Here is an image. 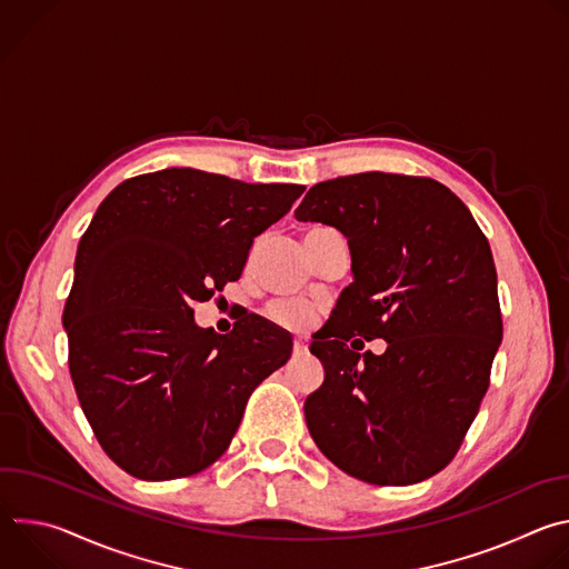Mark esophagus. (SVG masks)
<instances>
[{"instance_id": "obj_1", "label": "esophagus", "mask_w": 569, "mask_h": 569, "mask_svg": "<svg viewBox=\"0 0 569 569\" xmlns=\"http://www.w3.org/2000/svg\"><path fill=\"white\" fill-rule=\"evenodd\" d=\"M292 349H295V353H297V356H301V353H306V351H308V342H306L303 338H295Z\"/></svg>"}]
</instances>
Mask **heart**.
I'll list each match as a JSON object with an SVG mask.
<instances>
[{
    "instance_id": "heart-1",
    "label": "heart",
    "mask_w": 569,
    "mask_h": 569,
    "mask_svg": "<svg viewBox=\"0 0 569 569\" xmlns=\"http://www.w3.org/2000/svg\"><path fill=\"white\" fill-rule=\"evenodd\" d=\"M336 231L333 227L327 224H312L306 229L303 240L312 238V236H321V233H329ZM266 315L277 323L281 329H290V331H306L308 327H312L315 319H317V310L308 303L301 301H290V299H277L268 306Z\"/></svg>"
}]
</instances>
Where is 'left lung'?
<instances>
[{
  "label": "left lung",
  "instance_id": "left-lung-1",
  "mask_svg": "<svg viewBox=\"0 0 569 569\" xmlns=\"http://www.w3.org/2000/svg\"><path fill=\"white\" fill-rule=\"evenodd\" d=\"M295 216L338 227L356 274L312 336L327 371L303 402L312 441L369 483L437 475L479 412L502 342L489 240L448 187L421 176L319 182ZM362 337L387 339L388 351L353 352Z\"/></svg>",
  "mask_w": 569,
  "mask_h": 569
}]
</instances>
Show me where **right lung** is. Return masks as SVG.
I'll list each match as a JSON object with an SVG mask.
<instances>
[{
  "mask_svg": "<svg viewBox=\"0 0 569 569\" xmlns=\"http://www.w3.org/2000/svg\"><path fill=\"white\" fill-rule=\"evenodd\" d=\"M301 184H248L196 169L121 182L78 242L62 310L69 373L92 432L128 475L161 481L211 466L252 391L292 353L254 312L227 336L193 303L238 281L254 238Z\"/></svg>",
  "mask_w": 569,
  "mask_h": 569,
  "instance_id": "1",
  "label": "right lung"
}]
</instances>
